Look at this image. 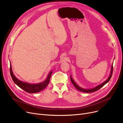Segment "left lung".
<instances>
[{"label": "left lung", "instance_id": "left-lung-1", "mask_svg": "<svg viewBox=\"0 0 123 123\" xmlns=\"http://www.w3.org/2000/svg\"><path fill=\"white\" fill-rule=\"evenodd\" d=\"M113 65H112V66H111V75L110 76H109V77L108 78V79L106 80V81H105L104 82H103V83L100 84V85H98V86H97V87H95L93 88H92V89H83V88H82L81 87H80L79 86H78V85L75 83V82L74 81V80H73V79L72 78L71 76L70 77V79H71V81L72 82V83H73V85L74 86V87H75L77 90H79V91L80 92H87V93H89V92H95L96 91H97L100 88L102 87L103 86H104V85L106 83H108L109 81L111 79V76H112V74H113Z\"/></svg>", "mask_w": 123, "mask_h": 123}]
</instances>
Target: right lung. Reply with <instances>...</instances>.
<instances>
[{"label": "right lung", "mask_w": 123, "mask_h": 123, "mask_svg": "<svg viewBox=\"0 0 123 123\" xmlns=\"http://www.w3.org/2000/svg\"><path fill=\"white\" fill-rule=\"evenodd\" d=\"M52 72L53 71H51L49 73L48 76L47 77V78L43 82L35 84H30L21 81L16 78L13 74L11 64H10V73L12 80L18 86L24 90L25 92L29 93H37L42 91V90L45 88L49 83Z\"/></svg>", "instance_id": "right-lung-1"}]
</instances>
